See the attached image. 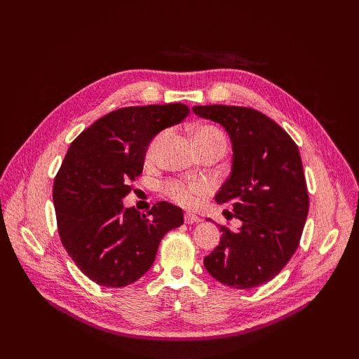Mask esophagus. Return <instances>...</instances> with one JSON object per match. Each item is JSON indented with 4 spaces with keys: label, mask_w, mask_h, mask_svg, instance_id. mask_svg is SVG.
Masks as SVG:
<instances>
[{
    "label": "esophagus",
    "mask_w": 359,
    "mask_h": 359,
    "mask_svg": "<svg viewBox=\"0 0 359 359\" xmlns=\"http://www.w3.org/2000/svg\"><path fill=\"white\" fill-rule=\"evenodd\" d=\"M184 222H186L187 224H196V223H199V222H201V219H199L198 215L190 214V212H186V214H184Z\"/></svg>",
    "instance_id": "1"
}]
</instances>
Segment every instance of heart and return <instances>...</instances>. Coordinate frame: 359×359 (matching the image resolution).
<instances>
[{
    "instance_id": "heart-1",
    "label": "heart",
    "mask_w": 359,
    "mask_h": 359,
    "mask_svg": "<svg viewBox=\"0 0 359 359\" xmlns=\"http://www.w3.org/2000/svg\"><path fill=\"white\" fill-rule=\"evenodd\" d=\"M166 135L168 132H160L149 140L145 151L147 163H153L157 158L160 147L163 144V140H165ZM194 142H196L198 149L217 148L223 153L226 148V137L223 132L214 126H202L196 128V132H194ZM161 189H163V193H165L169 199L182 206H196L202 201L203 194L206 193L205 184L186 182L181 180H168L165 184H163Z\"/></svg>"
}]
</instances>
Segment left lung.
Returning <instances> with one entry per match:
<instances>
[{
  "label": "left lung",
  "instance_id": "obj_1",
  "mask_svg": "<svg viewBox=\"0 0 359 359\" xmlns=\"http://www.w3.org/2000/svg\"><path fill=\"white\" fill-rule=\"evenodd\" d=\"M193 112L222 124L233 149L231 177L215 202L231 205L238 231L220 226V244L205 256L220 283L250 289L273 280L297 252L309 214V191L293 139L265 114L244 106H194Z\"/></svg>",
  "mask_w": 359,
  "mask_h": 359
}]
</instances>
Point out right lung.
I'll list each match as a JSON object with an SVG mask.
<instances>
[{
  "mask_svg": "<svg viewBox=\"0 0 359 359\" xmlns=\"http://www.w3.org/2000/svg\"><path fill=\"white\" fill-rule=\"evenodd\" d=\"M189 112L182 103L121 107L72 142L53 180V205L64 248L94 283H135L153 265L161 238L182 224L175 205L160 201L140 214L124 208L123 198L142 173L149 140Z\"/></svg>",
  "mask_w": 359,
  "mask_h": 359,
  "instance_id": "add662e5",
  "label": "right lung"
}]
</instances>
